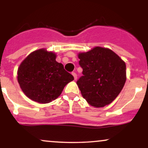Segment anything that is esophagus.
Segmentation results:
<instances>
[{
    "label": "esophagus",
    "instance_id": "34e87169",
    "mask_svg": "<svg viewBox=\"0 0 148 148\" xmlns=\"http://www.w3.org/2000/svg\"><path fill=\"white\" fill-rule=\"evenodd\" d=\"M72 74L73 75V76H74V79H75V80L77 79V75H76V74L75 72H72Z\"/></svg>",
    "mask_w": 148,
    "mask_h": 148
}]
</instances>
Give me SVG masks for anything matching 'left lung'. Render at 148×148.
<instances>
[{
    "mask_svg": "<svg viewBox=\"0 0 148 148\" xmlns=\"http://www.w3.org/2000/svg\"><path fill=\"white\" fill-rule=\"evenodd\" d=\"M78 57L83 76L76 84L83 97L95 108L111 103L126 81L125 61L111 49L101 47L79 53Z\"/></svg>",
    "mask_w": 148,
    "mask_h": 148,
    "instance_id": "8db88e82",
    "label": "left lung"
}]
</instances>
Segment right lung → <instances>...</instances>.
Masks as SVG:
<instances>
[{"label":"right lung","instance_id":"obj_1","mask_svg":"<svg viewBox=\"0 0 148 148\" xmlns=\"http://www.w3.org/2000/svg\"><path fill=\"white\" fill-rule=\"evenodd\" d=\"M56 54L40 49L30 53L17 70L20 88L29 99L47 103L57 99L74 76L56 60Z\"/></svg>","mask_w":148,"mask_h":148}]
</instances>
